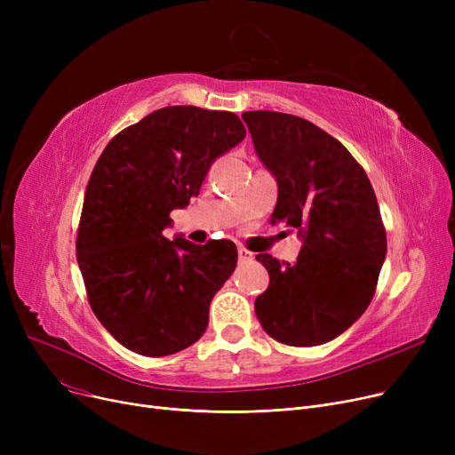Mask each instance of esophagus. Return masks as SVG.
I'll use <instances>...</instances> for the list:
<instances>
[{
	"mask_svg": "<svg viewBox=\"0 0 455 455\" xmlns=\"http://www.w3.org/2000/svg\"><path fill=\"white\" fill-rule=\"evenodd\" d=\"M237 258H240V261H252L254 259V254L243 247L237 249Z\"/></svg>",
	"mask_w": 455,
	"mask_h": 455,
	"instance_id": "esophagus-1",
	"label": "esophagus"
}]
</instances>
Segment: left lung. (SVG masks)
Listing matches in <instances>:
<instances>
[{
    "mask_svg": "<svg viewBox=\"0 0 455 455\" xmlns=\"http://www.w3.org/2000/svg\"><path fill=\"white\" fill-rule=\"evenodd\" d=\"M242 117L278 184L273 223L302 240L293 264L256 256L269 273L256 317L283 345L328 343L365 314L384 266L387 237L374 189L343 143L307 119L271 110Z\"/></svg>",
    "mask_w": 455,
    "mask_h": 455,
    "instance_id": "left-lung-1",
    "label": "left lung"
}]
</instances>
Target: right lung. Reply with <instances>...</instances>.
I'll return each mask as SVG.
<instances>
[{
	"mask_svg": "<svg viewBox=\"0 0 455 455\" xmlns=\"http://www.w3.org/2000/svg\"><path fill=\"white\" fill-rule=\"evenodd\" d=\"M232 112L164 107L110 140L86 186L77 261L95 317L125 348H188L237 264L235 245L167 240L170 212L199 196L210 165L245 138Z\"/></svg>",
	"mask_w": 455,
	"mask_h": 455,
	"instance_id": "add662e5",
	"label": "right lung"
}]
</instances>
